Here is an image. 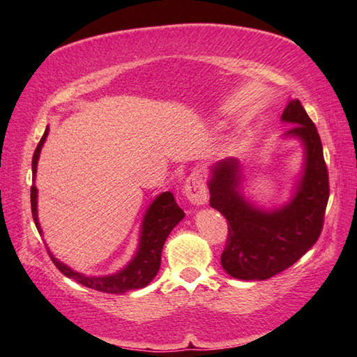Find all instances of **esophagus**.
Wrapping results in <instances>:
<instances>
[{"label":"esophagus","instance_id":"esophagus-1","mask_svg":"<svg viewBox=\"0 0 357 357\" xmlns=\"http://www.w3.org/2000/svg\"><path fill=\"white\" fill-rule=\"evenodd\" d=\"M184 193L187 196V199L195 204V206H202V204H206L208 199L207 185L204 183L201 174L198 173H192L190 176L185 179Z\"/></svg>","mask_w":357,"mask_h":357}]
</instances>
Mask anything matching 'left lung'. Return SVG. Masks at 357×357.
<instances>
[{"label": "left lung", "mask_w": 357, "mask_h": 357, "mask_svg": "<svg viewBox=\"0 0 357 357\" xmlns=\"http://www.w3.org/2000/svg\"><path fill=\"white\" fill-rule=\"evenodd\" d=\"M282 121L296 124L287 135L299 138L305 147L304 176L288 206L265 211L247 202L238 192L241 170L236 159L218 162L208 183L210 206L229 225L221 264L236 279H270L291 267L321 236L330 196L321 136L299 100L288 102Z\"/></svg>", "instance_id": "8db88e82"}]
</instances>
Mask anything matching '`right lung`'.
I'll return each mask as SVG.
<instances>
[{"instance_id": "1", "label": "right lung", "mask_w": 357, "mask_h": 357, "mask_svg": "<svg viewBox=\"0 0 357 357\" xmlns=\"http://www.w3.org/2000/svg\"><path fill=\"white\" fill-rule=\"evenodd\" d=\"M49 133V128H45L41 141L38 142L35 149V153L32 158V173L33 181L36 174V164L40 159V151L43 144L45 141V136ZM30 204H32V216L38 231L41 233L40 222H38L36 215V187L32 184L30 187ZM184 218V211L181 208L174 196L170 192H165L159 195L153 201V204L149 207L146 218L142 222V231H141V241L139 248L136 252V256L132 259V262L127 265L124 270H121L116 275L104 276V278H87L84 275L73 271L72 268L67 267L63 262H59L56 257L50 255L52 262L56 265V268L66 275L67 278L75 279L77 282L86 285L93 290L102 291V293H112V294H123L130 290H138L150 284V280L156 276L161 265V253L164 242L169 236L170 231L176 227V224Z\"/></svg>"}]
</instances>
